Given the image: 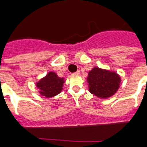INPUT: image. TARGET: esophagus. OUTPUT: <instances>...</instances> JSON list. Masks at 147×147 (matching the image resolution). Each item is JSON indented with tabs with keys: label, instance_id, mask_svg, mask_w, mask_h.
<instances>
[{
	"label": "esophagus",
	"instance_id": "esophagus-1",
	"mask_svg": "<svg viewBox=\"0 0 147 147\" xmlns=\"http://www.w3.org/2000/svg\"><path fill=\"white\" fill-rule=\"evenodd\" d=\"M79 73H80V71H79V70H78V71H76V72L72 73V75H73V76H78V75H79Z\"/></svg>",
	"mask_w": 147,
	"mask_h": 147
}]
</instances>
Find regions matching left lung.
I'll return each mask as SVG.
<instances>
[{
  "instance_id": "1",
  "label": "left lung",
  "mask_w": 147,
  "mask_h": 147,
  "mask_svg": "<svg viewBox=\"0 0 147 147\" xmlns=\"http://www.w3.org/2000/svg\"><path fill=\"white\" fill-rule=\"evenodd\" d=\"M121 77L115 71L94 67L89 71L87 82L92 94L100 98L113 96L120 88Z\"/></svg>"
}]
</instances>
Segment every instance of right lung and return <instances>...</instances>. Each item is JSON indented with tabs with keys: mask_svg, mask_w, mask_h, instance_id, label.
<instances>
[{
	"mask_svg": "<svg viewBox=\"0 0 147 147\" xmlns=\"http://www.w3.org/2000/svg\"><path fill=\"white\" fill-rule=\"evenodd\" d=\"M64 78H60L54 71H49L45 77L36 82L39 93L46 98H52L59 94L63 89Z\"/></svg>",
	"mask_w": 147,
	"mask_h": 147,
	"instance_id": "obj_1",
	"label": "right lung"
}]
</instances>
